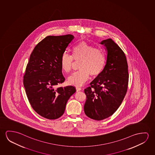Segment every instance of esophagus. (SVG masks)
<instances>
[{
  "mask_svg": "<svg viewBox=\"0 0 155 155\" xmlns=\"http://www.w3.org/2000/svg\"><path fill=\"white\" fill-rule=\"evenodd\" d=\"M81 90V87H76V91L77 92H78V91H80Z\"/></svg>",
  "mask_w": 155,
  "mask_h": 155,
  "instance_id": "obj_1",
  "label": "esophagus"
}]
</instances>
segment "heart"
<instances>
[{
    "mask_svg": "<svg viewBox=\"0 0 155 155\" xmlns=\"http://www.w3.org/2000/svg\"><path fill=\"white\" fill-rule=\"evenodd\" d=\"M72 55L67 52L63 53L61 58L62 69L66 72L71 70L74 60L81 61L78 71L72 74L68 78L70 84L81 86L88 78L98 76L102 73L106 63V55L103 49L96 48L85 42H81L72 47Z\"/></svg>",
    "mask_w": 155,
    "mask_h": 155,
    "instance_id": "b5f03b06",
    "label": "heart"
}]
</instances>
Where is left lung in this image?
Here are the masks:
<instances>
[{"label":"left lung","mask_w":155,"mask_h":155,"mask_svg":"<svg viewBox=\"0 0 155 155\" xmlns=\"http://www.w3.org/2000/svg\"><path fill=\"white\" fill-rule=\"evenodd\" d=\"M107 51V61L102 73L84 90L86 100L84 110L91 119L102 120L117 111L126 95L129 74L126 57L111 38L103 40Z\"/></svg>","instance_id":"obj_1"}]
</instances>
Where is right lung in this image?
Masks as SVG:
<instances>
[{
    "label": "right lung",
    "mask_w": 155,
    "mask_h": 155,
    "mask_svg": "<svg viewBox=\"0 0 155 155\" xmlns=\"http://www.w3.org/2000/svg\"><path fill=\"white\" fill-rule=\"evenodd\" d=\"M74 38L71 34L47 36L36 45L27 65L23 83L29 102L48 119L61 117L68 100L76 91L74 86H58L65 79L61 58Z\"/></svg>",
    "instance_id": "obj_1"
}]
</instances>
